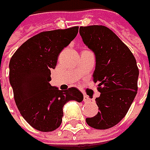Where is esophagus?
<instances>
[{"label": "esophagus", "instance_id": "34e87169", "mask_svg": "<svg viewBox=\"0 0 150 150\" xmlns=\"http://www.w3.org/2000/svg\"><path fill=\"white\" fill-rule=\"evenodd\" d=\"M88 100H89L88 96L87 95H84V96H83V101H84V102H88Z\"/></svg>", "mask_w": 150, "mask_h": 150}]
</instances>
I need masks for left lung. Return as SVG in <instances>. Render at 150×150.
Listing matches in <instances>:
<instances>
[{
  "label": "left lung",
  "instance_id": "1",
  "mask_svg": "<svg viewBox=\"0 0 150 150\" xmlns=\"http://www.w3.org/2000/svg\"><path fill=\"white\" fill-rule=\"evenodd\" d=\"M80 35L96 54L93 80L99 83L101 93L96 99L99 112L86 122L94 129H107L123 119L135 99L139 75L136 60L127 45L105 26L81 27Z\"/></svg>",
  "mask_w": 150,
  "mask_h": 150
}]
</instances>
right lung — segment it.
Returning <instances> with one entry per match:
<instances>
[{"instance_id": "right-lung-1", "label": "right lung", "mask_w": 150, "mask_h": 150, "mask_svg": "<svg viewBox=\"0 0 150 150\" xmlns=\"http://www.w3.org/2000/svg\"><path fill=\"white\" fill-rule=\"evenodd\" d=\"M79 27L41 32L26 41L9 62V81L16 106L34 129L50 132L60 127L62 108L69 101L81 103L83 95L75 87L65 91L49 84L62 50L78 34Z\"/></svg>"}]
</instances>
